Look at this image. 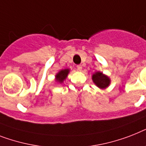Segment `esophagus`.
Masks as SVG:
<instances>
[{"label": "esophagus", "instance_id": "34e87169", "mask_svg": "<svg viewBox=\"0 0 146 146\" xmlns=\"http://www.w3.org/2000/svg\"><path fill=\"white\" fill-rule=\"evenodd\" d=\"M76 67H77V70H79V71H81L82 69V65H80V64L77 65Z\"/></svg>", "mask_w": 146, "mask_h": 146}]
</instances>
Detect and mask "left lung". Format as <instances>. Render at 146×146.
Returning a JSON list of instances; mask_svg holds the SVG:
<instances>
[{
	"label": "left lung",
	"instance_id": "obj_1",
	"mask_svg": "<svg viewBox=\"0 0 146 146\" xmlns=\"http://www.w3.org/2000/svg\"><path fill=\"white\" fill-rule=\"evenodd\" d=\"M92 79H93L94 82L98 85V87L100 88H105L110 85V79L109 77L106 76L104 75L103 73L100 72H97L92 76Z\"/></svg>",
	"mask_w": 146,
	"mask_h": 146
}]
</instances>
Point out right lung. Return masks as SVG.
<instances>
[{
    "instance_id": "1",
    "label": "right lung",
    "mask_w": 146,
    "mask_h": 146,
    "mask_svg": "<svg viewBox=\"0 0 146 146\" xmlns=\"http://www.w3.org/2000/svg\"><path fill=\"white\" fill-rule=\"evenodd\" d=\"M68 73H69V70L68 69L62 70L60 71V72L56 75L57 82H58L60 83L63 82V81H64V80L66 79V77L67 76Z\"/></svg>"
}]
</instances>
